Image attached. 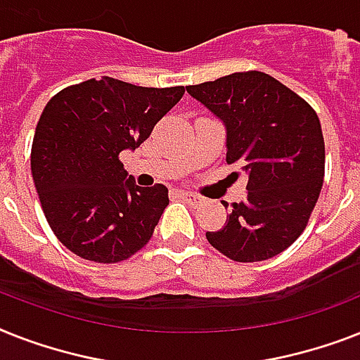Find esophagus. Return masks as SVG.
<instances>
[{
    "instance_id": "esophagus-1",
    "label": "esophagus",
    "mask_w": 360,
    "mask_h": 360,
    "mask_svg": "<svg viewBox=\"0 0 360 360\" xmlns=\"http://www.w3.org/2000/svg\"><path fill=\"white\" fill-rule=\"evenodd\" d=\"M179 195L181 198H185V200L188 201V203H192V205H200L201 201H203L200 195L192 194V192H188V190H179Z\"/></svg>"
}]
</instances>
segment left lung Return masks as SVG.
I'll return each mask as SVG.
<instances>
[{
	"mask_svg": "<svg viewBox=\"0 0 360 360\" xmlns=\"http://www.w3.org/2000/svg\"><path fill=\"white\" fill-rule=\"evenodd\" d=\"M186 92L224 124L226 160L248 175L246 198L233 203L220 231H207V240L236 262L279 255L302 235L323 185L318 114L262 72H238Z\"/></svg>",
	"mask_w": 360,
	"mask_h": 360,
	"instance_id": "8db88e82",
	"label": "left lung"
}]
</instances>
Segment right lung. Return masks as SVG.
I'll return each instance as SVG.
<instances>
[{"instance_id":"1","label":"right lung","mask_w":360,"mask_h":360,"mask_svg":"<svg viewBox=\"0 0 360 360\" xmlns=\"http://www.w3.org/2000/svg\"><path fill=\"white\" fill-rule=\"evenodd\" d=\"M183 94L185 86L101 77L60 90L44 107L31 174L49 227L75 255L110 264L148 244L168 188L136 185L120 153L136 150Z\"/></svg>"}]
</instances>
